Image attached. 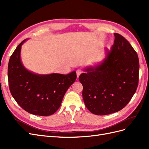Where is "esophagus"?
Wrapping results in <instances>:
<instances>
[{"label":"esophagus","mask_w":149,"mask_h":149,"mask_svg":"<svg viewBox=\"0 0 149 149\" xmlns=\"http://www.w3.org/2000/svg\"><path fill=\"white\" fill-rule=\"evenodd\" d=\"M82 73H83V71L81 70L78 69V70H76V74H77V78H78V77L79 76V75L81 74Z\"/></svg>","instance_id":"obj_1"}]
</instances>
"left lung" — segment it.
<instances>
[{
    "label": "left lung",
    "mask_w": 149,
    "mask_h": 149,
    "mask_svg": "<svg viewBox=\"0 0 149 149\" xmlns=\"http://www.w3.org/2000/svg\"><path fill=\"white\" fill-rule=\"evenodd\" d=\"M114 34L111 49L95 66H89L79 76L83 98L88 109L96 115H107L121 110L136 91L139 62L136 52L123 36Z\"/></svg>",
    "instance_id": "left-lung-1"
}]
</instances>
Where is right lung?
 Returning <instances> with one entry per match:
<instances>
[{
	"label": "right lung",
	"instance_id": "obj_1",
	"mask_svg": "<svg viewBox=\"0 0 149 149\" xmlns=\"http://www.w3.org/2000/svg\"><path fill=\"white\" fill-rule=\"evenodd\" d=\"M27 40L17 46L10 58V91L16 102L26 112L37 116H50L59 109L68 89L75 81L76 71L68 74H40L28 70L20 57L22 46Z\"/></svg>",
	"mask_w": 149,
	"mask_h": 149
}]
</instances>
